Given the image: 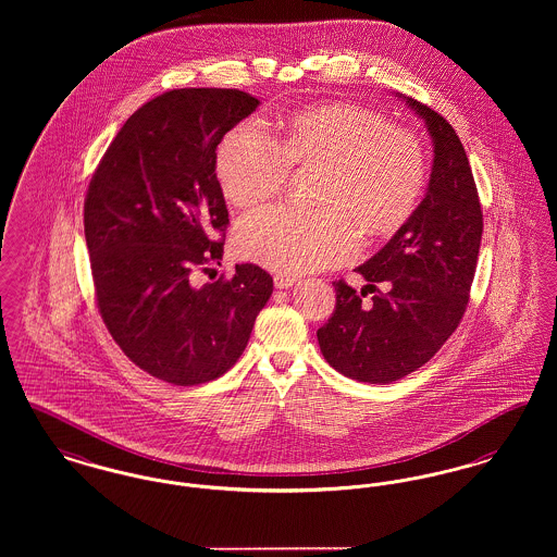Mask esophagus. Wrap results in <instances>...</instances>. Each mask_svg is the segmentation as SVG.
<instances>
[{"label":"esophagus","mask_w":557,"mask_h":557,"mask_svg":"<svg viewBox=\"0 0 557 557\" xmlns=\"http://www.w3.org/2000/svg\"><path fill=\"white\" fill-rule=\"evenodd\" d=\"M297 283V278L293 276V274H274V287L276 289H289V287H293Z\"/></svg>","instance_id":"34e87169"}]
</instances>
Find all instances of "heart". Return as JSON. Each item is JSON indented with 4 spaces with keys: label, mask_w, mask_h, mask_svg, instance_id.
<instances>
[{
    "label": "heart",
    "mask_w": 557,
    "mask_h": 557,
    "mask_svg": "<svg viewBox=\"0 0 557 557\" xmlns=\"http://www.w3.org/2000/svg\"><path fill=\"white\" fill-rule=\"evenodd\" d=\"M292 168H319L310 209L264 207L236 226L240 258L278 272L342 264L367 233L400 228L425 188V154L417 136L354 102H326L283 123L278 140L247 119L218 148L224 197L253 207L278 195Z\"/></svg>",
    "instance_id": "1"
}]
</instances>
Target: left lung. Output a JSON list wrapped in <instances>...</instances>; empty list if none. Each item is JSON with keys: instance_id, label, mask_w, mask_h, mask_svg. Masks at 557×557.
Wrapping results in <instances>:
<instances>
[{"instance_id": "obj_1", "label": "left lung", "mask_w": 557, "mask_h": 557, "mask_svg": "<svg viewBox=\"0 0 557 557\" xmlns=\"http://www.w3.org/2000/svg\"><path fill=\"white\" fill-rule=\"evenodd\" d=\"M400 98L432 136L428 193L387 245L356 268L377 292L371 304L335 281V310L317 331L324 360L364 383L403 380L444 346L466 314L482 240L478 188L459 136L428 104Z\"/></svg>"}]
</instances>
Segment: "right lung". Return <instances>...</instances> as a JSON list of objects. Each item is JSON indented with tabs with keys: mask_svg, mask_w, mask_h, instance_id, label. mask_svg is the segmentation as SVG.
<instances>
[{
	"mask_svg": "<svg viewBox=\"0 0 557 557\" xmlns=\"http://www.w3.org/2000/svg\"><path fill=\"white\" fill-rule=\"evenodd\" d=\"M260 100L240 89L182 88L143 104L89 180L84 226L100 317L123 354L174 385L224 375L245 350L272 276L220 265L228 209L215 148Z\"/></svg>",
	"mask_w": 557,
	"mask_h": 557,
	"instance_id": "1",
	"label": "right lung"
}]
</instances>
